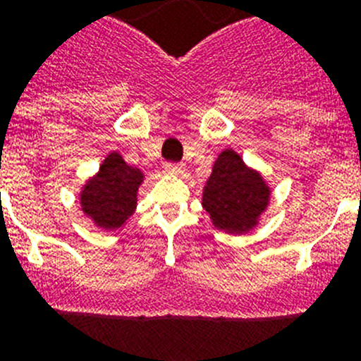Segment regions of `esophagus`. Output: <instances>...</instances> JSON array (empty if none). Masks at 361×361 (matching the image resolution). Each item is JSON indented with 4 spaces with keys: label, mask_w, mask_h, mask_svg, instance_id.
<instances>
[{
    "label": "esophagus",
    "mask_w": 361,
    "mask_h": 361,
    "mask_svg": "<svg viewBox=\"0 0 361 361\" xmlns=\"http://www.w3.org/2000/svg\"><path fill=\"white\" fill-rule=\"evenodd\" d=\"M185 169L183 163H165L163 165V171L167 172V174H171V176H178V174H181Z\"/></svg>",
    "instance_id": "34e87169"
}]
</instances>
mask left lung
Listing matches in <instances>:
<instances>
[{
    "instance_id": "8db88e82",
    "label": "left lung",
    "mask_w": 361,
    "mask_h": 361,
    "mask_svg": "<svg viewBox=\"0 0 361 361\" xmlns=\"http://www.w3.org/2000/svg\"><path fill=\"white\" fill-rule=\"evenodd\" d=\"M267 202L269 189L262 178L247 169L234 150L221 152L203 192V207L216 227L245 233L255 227Z\"/></svg>"
}]
</instances>
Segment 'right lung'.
I'll return each instance as SVG.
<instances>
[{"label":"right lung","mask_w":361,"mask_h":361,"mask_svg":"<svg viewBox=\"0 0 361 361\" xmlns=\"http://www.w3.org/2000/svg\"><path fill=\"white\" fill-rule=\"evenodd\" d=\"M143 174L123 161L118 152L106 156L98 176L81 192V205L87 216L103 228H116L134 212L137 187Z\"/></svg>","instance_id":"obj_1"}]
</instances>
